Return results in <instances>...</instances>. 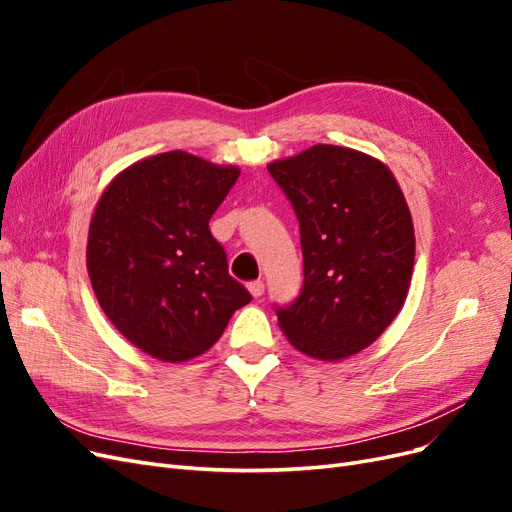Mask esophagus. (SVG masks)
Segmentation results:
<instances>
[{"mask_svg":"<svg viewBox=\"0 0 512 512\" xmlns=\"http://www.w3.org/2000/svg\"><path fill=\"white\" fill-rule=\"evenodd\" d=\"M247 290L252 292V297H254V299H258V297H262V294H265V284H262L260 280H256V282H250V284H247Z\"/></svg>","mask_w":512,"mask_h":512,"instance_id":"34e87169","label":"esophagus"}]
</instances>
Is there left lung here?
Wrapping results in <instances>:
<instances>
[{"label": "left lung", "instance_id": "left-lung-1", "mask_svg": "<svg viewBox=\"0 0 512 512\" xmlns=\"http://www.w3.org/2000/svg\"><path fill=\"white\" fill-rule=\"evenodd\" d=\"M297 213L303 290L275 307L288 342L320 361L361 352L404 307L414 269V226L393 173L367 153L314 145L271 162Z\"/></svg>", "mask_w": 512, "mask_h": 512}]
</instances>
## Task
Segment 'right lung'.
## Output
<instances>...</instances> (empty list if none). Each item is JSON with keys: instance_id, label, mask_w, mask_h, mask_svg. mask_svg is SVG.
I'll list each match as a JSON object with an SVG mask.
<instances>
[{"instance_id": "right-lung-1", "label": "right lung", "mask_w": 512, "mask_h": 512, "mask_svg": "<svg viewBox=\"0 0 512 512\" xmlns=\"http://www.w3.org/2000/svg\"><path fill=\"white\" fill-rule=\"evenodd\" d=\"M239 173L168 151L121 170L98 200L87 239L91 286L115 329L153 359L203 354L252 301L209 230Z\"/></svg>"}]
</instances>
